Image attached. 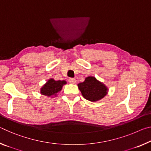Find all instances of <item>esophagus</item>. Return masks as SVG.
Segmentation results:
<instances>
[{"instance_id":"1","label":"esophagus","mask_w":151,"mask_h":151,"mask_svg":"<svg viewBox=\"0 0 151 151\" xmlns=\"http://www.w3.org/2000/svg\"><path fill=\"white\" fill-rule=\"evenodd\" d=\"M68 81L69 83H71V84H75V83H76V79H75V78H69Z\"/></svg>"}]
</instances>
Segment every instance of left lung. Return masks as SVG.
Instances as JSON below:
<instances>
[{
  "mask_svg": "<svg viewBox=\"0 0 151 151\" xmlns=\"http://www.w3.org/2000/svg\"><path fill=\"white\" fill-rule=\"evenodd\" d=\"M83 97L91 101H96L102 99L107 94V88L103 83L93 76H88L83 83L78 84Z\"/></svg>",
  "mask_w": 151,
  "mask_h": 151,
  "instance_id": "left-lung-1",
  "label": "left lung"
}]
</instances>
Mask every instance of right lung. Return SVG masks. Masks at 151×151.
Masks as SVG:
<instances>
[{
  "label": "right lung",
  "instance_id": "obj_1",
  "mask_svg": "<svg viewBox=\"0 0 151 151\" xmlns=\"http://www.w3.org/2000/svg\"><path fill=\"white\" fill-rule=\"evenodd\" d=\"M66 82L65 81H54V79H50L41 88V93L42 95L47 96L56 95L58 92L60 91L63 86L65 85Z\"/></svg>",
  "mask_w": 151,
  "mask_h": 151
}]
</instances>
